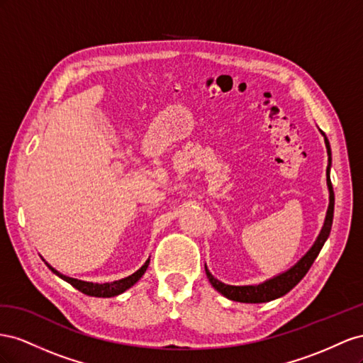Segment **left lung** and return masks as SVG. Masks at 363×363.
I'll return each mask as SVG.
<instances>
[{
    "instance_id": "left-lung-1",
    "label": "left lung",
    "mask_w": 363,
    "mask_h": 363,
    "mask_svg": "<svg viewBox=\"0 0 363 363\" xmlns=\"http://www.w3.org/2000/svg\"><path fill=\"white\" fill-rule=\"evenodd\" d=\"M320 133L324 135L325 141V147H327V155H328V165H327V185H328V193H330V203H328V210L327 216L324 220V226L320 230L316 242L313 246L310 247L308 252L299 260L294 267L289 269V271L279 274L271 279H267L264 283L255 284V286H230L225 284L219 279L214 278L211 272L208 271V267L205 266V272L206 277H208L211 286L216 289L217 292H220L223 296H226L231 301H239V303H250V304H257V303H267L272 301V299H277L279 296L286 295L289 291L301 281L304 275L308 272L310 266L313 264L315 258L318 257L319 251L323 250V246L325 240L328 239L330 231H331V223H333V213H335V193H333V185H331L330 181V167H331V150H330V143L325 137V133L320 130Z\"/></svg>"
}]
</instances>
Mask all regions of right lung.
Segmentation results:
<instances>
[{
	"label": "right lung",
	"mask_w": 363,
	"mask_h": 363,
	"mask_svg": "<svg viewBox=\"0 0 363 363\" xmlns=\"http://www.w3.org/2000/svg\"><path fill=\"white\" fill-rule=\"evenodd\" d=\"M150 263V258H147V262L144 263L137 272H133L132 275L126 277V278H121L118 279V281H112V283H103V284H99V283H89V281H82V279H77V278H71V277H67L64 274L57 272L55 267H51L47 262L45 264L51 269V272L56 274L57 277H60L62 279H65L67 283H69L72 287H76L77 291H80L82 294L85 295H89V296H97V298H111V296H117L120 294H123L124 291H128V289H130L133 284H135L138 279L144 275V272H146V269Z\"/></svg>",
	"instance_id": "add662e5"
}]
</instances>
